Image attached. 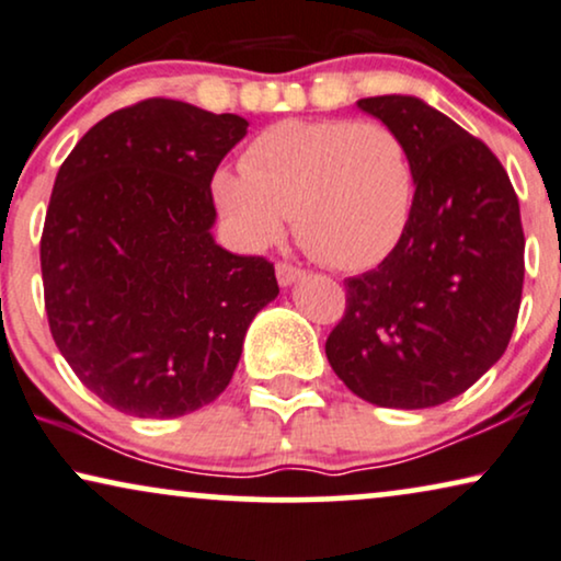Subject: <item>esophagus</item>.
Wrapping results in <instances>:
<instances>
[{"mask_svg":"<svg viewBox=\"0 0 561 561\" xmlns=\"http://www.w3.org/2000/svg\"><path fill=\"white\" fill-rule=\"evenodd\" d=\"M302 274H305V272H302L300 266L289 264V261H276V279H279V285H282V287L293 285V282L300 279Z\"/></svg>","mask_w":561,"mask_h":561,"instance_id":"34e87169","label":"esophagus"}]
</instances>
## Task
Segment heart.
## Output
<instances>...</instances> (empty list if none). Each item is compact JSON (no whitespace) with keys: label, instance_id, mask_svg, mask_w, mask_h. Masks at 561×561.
Instances as JSON below:
<instances>
[{"label":"heart","instance_id":"b5f03b06","mask_svg":"<svg viewBox=\"0 0 561 561\" xmlns=\"http://www.w3.org/2000/svg\"><path fill=\"white\" fill-rule=\"evenodd\" d=\"M413 184L405 144L379 119H282L245 146L241 174L213 176V197L249 249L276 241L293 215L308 253L351 272L398 243Z\"/></svg>","mask_w":561,"mask_h":561}]
</instances>
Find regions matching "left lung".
<instances>
[{
	"instance_id": "8db88e82",
	"label": "left lung",
	"mask_w": 561,
	"mask_h": 561,
	"mask_svg": "<svg viewBox=\"0 0 561 561\" xmlns=\"http://www.w3.org/2000/svg\"><path fill=\"white\" fill-rule=\"evenodd\" d=\"M398 133L415 194L382 264L348 276L325 341L343 385L379 408H433L505 354L524 293L518 194L497 156L444 112L405 94L358 100Z\"/></svg>"
}]
</instances>
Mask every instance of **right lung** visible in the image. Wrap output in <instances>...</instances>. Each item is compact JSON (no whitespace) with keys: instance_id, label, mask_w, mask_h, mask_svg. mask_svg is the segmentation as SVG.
Masks as SVG:
<instances>
[{"instance_id":"obj_1","label":"right lung","mask_w":561,"mask_h":561,"mask_svg":"<svg viewBox=\"0 0 561 561\" xmlns=\"http://www.w3.org/2000/svg\"><path fill=\"white\" fill-rule=\"evenodd\" d=\"M245 128L238 115L151 96L100 119L58 169L41 236L50 335L119 413L210 405L253 316L279 295L272 261L210 236L215 169Z\"/></svg>"}]
</instances>
